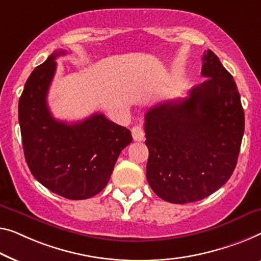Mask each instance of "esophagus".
Listing matches in <instances>:
<instances>
[{
    "instance_id": "obj_1",
    "label": "esophagus",
    "mask_w": 261,
    "mask_h": 261,
    "mask_svg": "<svg viewBox=\"0 0 261 261\" xmlns=\"http://www.w3.org/2000/svg\"><path fill=\"white\" fill-rule=\"evenodd\" d=\"M131 134H132V138H134L136 142L144 141V136H145V134H144V130L142 129L141 125H135L132 127Z\"/></svg>"
}]
</instances>
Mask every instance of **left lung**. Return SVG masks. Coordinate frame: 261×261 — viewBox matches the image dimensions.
Masks as SVG:
<instances>
[{
    "instance_id": "8db88e82",
    "label": "left lung",
    "mask_w": 261,
    "mask_h": 261,
    "mask_svg": "<svg viewBox=\"0 0 261 261\" xmlns=\"http://www.w3.org/2000/svg\"><path fill=\"white\" fill-rule=\"evenodd\" d=\"M201 76L206 80L189 97L145 114L146 178L169 203L208 197L230 179L238 161L245 116L236 82L211 50L204 51Z\"/></svg>"
}]
</instances>
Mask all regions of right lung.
<instances>
[{
    "label": "right lung",
    "mask_w": 261,
    "mask_h": 261,
    "mask_svg": "<svg viewBox=\"0 0 261 261\" xmlns=\"http://www.w3.org/2000/svg\"><path fill=\"white\" fill-rule=\"evenodd\" d=\"M65 54L55 51L31 72L19 97L18 122L33 176L58 196L81 200L106 188L132 136L103 114L71 124L53 117L46 95L56 71L55 60Z\"/></svg>",
    "instance_id": "obj_1"
}]
</instances>
